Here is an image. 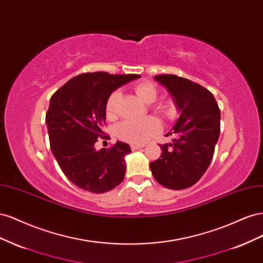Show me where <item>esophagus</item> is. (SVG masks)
Here are the masks:
<instances>
[{
  "mask_svg": "<svg viewBox=\"0 0 263 263\" xmlns=\"http://www.w3.org/2000/svg\"><path fill=\"white\" fill-rule=\"evenodd\" d=\"M144 147H145V145H138V144H132V145H130V148H132L133 151L138 150V149L144 148Z\"/></svg>",
  "mask_w": 263,
  "mask_h": 263,
  "instance_id": "34e87169",
  "label": "esophagus"
}]
</instances>
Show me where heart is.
<instances>
[{
	"mask_svg": "<svg viewBox=\"0 0 263 263\" xmlns=\"http://www.w3.org/2000/svg\"><path fill=\"white\" fill-rule=\"evenodd\" d=\"M134 92L146 104L154 103L158 97L157 87L150 82H138L133 86ZM121 100V92L114 91L108 95L105 103V113L107 117H114L117 114L118 102ZM153 109L163 117H170L173 113L170 105L159 103L153 106ZM160 129V125L154 118H146L142 121H125L118 124L115 128L116 136L130 144H142L154 136Z\"/></svg>",
	"mask_w": 263,
	"mask_h": 263,
	"instance_id": "1",
	"label": "heart"
}]
</instances>
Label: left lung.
Returning a JSON list of instances; mask_svg holds the SVG:
<instances>
[{
    "label": "left lung",
    "mask_w": 263,
    "mask_h": 263,
    "mask_svg": "<svg viewBox=\"0 0 263 263\" xmlns=\"http://www.w3.org/2000/svg\"><path fill=\"white\" fill-rule=\"evenodd\" d=\"M173 98L180 117L165 136L172 142L159 145L161 156L149 166L158 183L166 189L192 186L213 159L220 130V110L214 95L200 84L174 74L154 77Z\"/></svg>",
    "instance_id": "left-lung-1"
}]
</instances>
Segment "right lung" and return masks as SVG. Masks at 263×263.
I'll use <instances>...</instances> for the list:
<instances>
[{"mask_svg":"<svg viewBox=\"0 0 263 263\" xmlns=\"http://www.w3.org/2000/svg\"><path fill=\"white\" fill-rule=\"evenodd\" d=\"M138 74L93 72L77 76L55 91L46 114L50 148L65 176L92 193H105L122 183L130 147L116 141L110 149L94 147L103 136L108 95Z\"/></svg>","mask_w":263,"mask_h":263,"instance_id":"right-lung-1","label":"right lung"}]
</instances>
